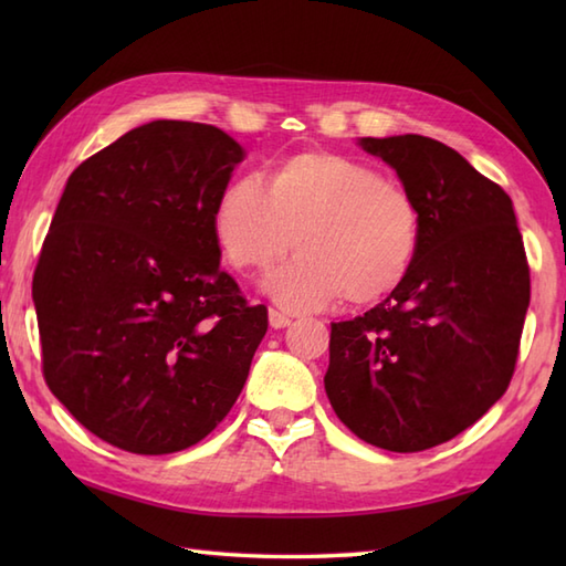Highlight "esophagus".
I'll return each mask as SVG.
<instances>
[{"label": "esophagus", "instance_id": "1", "mask_svg": "<svg viewBox=\"0 0 566 566\" xmlns=\"http://www.w3.org/2000/svg\"><path fill=\"white\" fill-rule=\"evenodd\" d=\"M290 323H292L290 316L282 314V311H276V308H270V326L272 328H286Z\"/></svg>", "mask_w": 566, "mask_h": 566}]
</instances>
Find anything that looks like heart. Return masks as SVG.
I'll return each instance as SVG.
<instances>
[{
	"mask_svg": "<svg viewBox=\"0 0 566 566\" xmlns=\"http://www.w3.org/2000/svg\"><path fill=\"white\" fill-rule=\"evenodd\" d=\"M213 235L233 270H264L276 304L316 311L345 294L371 304L411 272L420 248V211L411 191L375 167L331 150H304L276 163L268 187L255 175L228 179L213 203Z\"/></svg>",
	"mask_w": 566,
	"mask_h": 566,
	"instance_id": "1",
	"label": "heart"
}]
</instances>
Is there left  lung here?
Listing matches in <instances>:
<instances>
[{"label":"left lung","instance_id":"8db88e82","mask_svg":"<svg viewBox=\"0 0 566 566\" xmlns=\"http://www.w3.org/2000/svg\"><path fill=\"white\" fill-rule=\"evenodd\" d=\"M420 211L411 272L365 316L331 323L323 384L359 440L420 452L460 436L509 389L531 268L513 201L440 140L363 138Z\"/></svg>","mask_w":566,"mask_h":566}]
</instances>
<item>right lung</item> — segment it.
<instances>
[{"label":"right lung","instance_id":"obj_1","mask_svg":"<svg viewBox=\"0 0 566 566\" xmlns=\"http://www.w3.org/2000/svg\"><path fill=\"white\" fill-rule=\"evenodd\" d=\"M243 158L216 126L150 122L67 179L33 272L43 377L114 448L187 450L243 391L268 306L221 270L211 223Z\"/></svg>","mask_w":566,"mask_h":566}]
</instances>
